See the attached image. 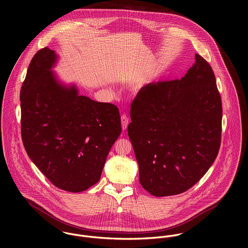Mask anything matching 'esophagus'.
Here are the masks:
<instances>
[{"mask_svg":"<svg viewBox=\"0 0 248 248\" xmlns=\"http://www.w3.org/2000/svg\"><path fill=\"white\" fill-rule=\"evenodd\" d=\"M129 124V118L126 114H122L121 115V125H122V129L126 130Z\"/></svg>","mask_w":248,"mask_h":248,"instance_id":"34e87169","label":"esophagus"}]
</instances>
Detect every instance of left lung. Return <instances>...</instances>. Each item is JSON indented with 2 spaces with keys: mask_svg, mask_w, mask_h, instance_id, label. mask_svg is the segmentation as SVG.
I'll list each match as a JSON object with an SVG mask.
<instances>
[{
  "mask_svg": "<svg viewBox=\"0 0 248 248\" xmlns=\"http://www.w3.org/2000/svg\"><path fill=\"white\" fill-rule=\"evenodd\" d=\"M181 79L150 83L131 105L128 135L142 187L155 197L181 194L215 161L222 107L211 66L200 54Z\"/></svg>",
  "mask_w": 248,
  "mask_h": 248,
  "instance_id": "1",
  "label": "left lung"
}]
</instances>
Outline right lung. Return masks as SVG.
Returning a JSON list of instances; mask_svg holds the SVG:
<instances>
[{"label": "right lung", "mask_w": 248, "mask_h": 248, "mask_svg": "<svg viewBox=\"0 0 248 248\" xmlns=\"http://www.w3.org/2000/svg\"><path fill=\"white\" fill-rule=\"evenodd\" d=\"M47 46L33 56L21 89L24 147L53 185L72 193L99 181L107 155L121 133L118 108L78 94L59 83Z\"/></svg>", "instance_id": "right-lung-1"}]
</instances>
